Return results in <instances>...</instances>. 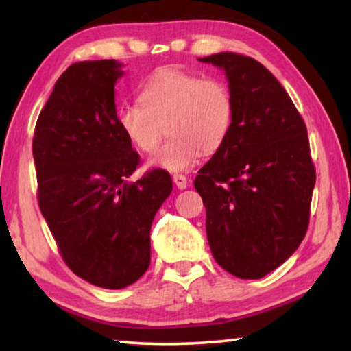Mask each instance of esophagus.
<instances>
[{"label":"esophagus","mask_w":351,"mask_h":351,"mask_svg":"<svg viewBox=\"0 0 351 351\" xmlns=\"http://www.w3.org/2000/svg\"><path fill=\"white\" fill-rule=\"evenodd\" d=\"M172 180H174V184L179 190H185L189 186V180H186V176L184 174H174L172 176Z\"/></svg>","instance_id":"esophagus-1"}]
</instances>
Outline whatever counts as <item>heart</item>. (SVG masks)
<instances>
[{
  "label": "heart",
  "instance_id": "heart-1",
  "mask_svg": "<svg viewBox=\"0 0 351 351\" xmlns=\"http://www.w3.org/2000/svg\"><path fill=\"white\" fill-rule=\"evenodd\" d=\"M234 100L228 84L180 69H162L147 80L141 102L118 108L119 128L137 150L152 153L169 132L152 165L171 172L186 171L204 153L227 142L233 126Z\"/></svg>",
  "mask_w": 351,
  "mask_h": 351
}]
</instances>
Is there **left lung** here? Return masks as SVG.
Masks as SVG:
<instances>
[{
	"label": "left lung",
	"instance_id": "left-lung-1",
	"mask_svg": "<svg viewBox=\"0 0 351 351\" xmlns=\"http://www.w3.org/2000/svg\"><path fill=\"white\" fill-rule=\"evenodd\" d=\"M227 75L234 118L227 142L198 171L206 233L215 262L258 280L304 239L316 180L306 126L275 76L234 52L201 57Z\"/></svg>",
	"mask_w": 351,
	"mask_h": 351
}]
</instances>
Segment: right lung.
Returning <instances> with one entry per match:
<instances>
[{
    "label": "right lung",
    "instance_id": "add662e5",
    "mask_svg": "<svg viewBox=\"0 0 351 351\" xmlns=\"http://www.w3.org/2000/svg\"><path fill=\"white\" fill-rule=\"evenodd\" d=\"M117 60L70 65L57 80L33 136L38 204L64 262L105 289L136 282L150 265V230L172 191L169 172L138 167L117 119Z\"/></svg>",
    "mask_w": 351,
    "mask_h": 351
}]
</instances>
